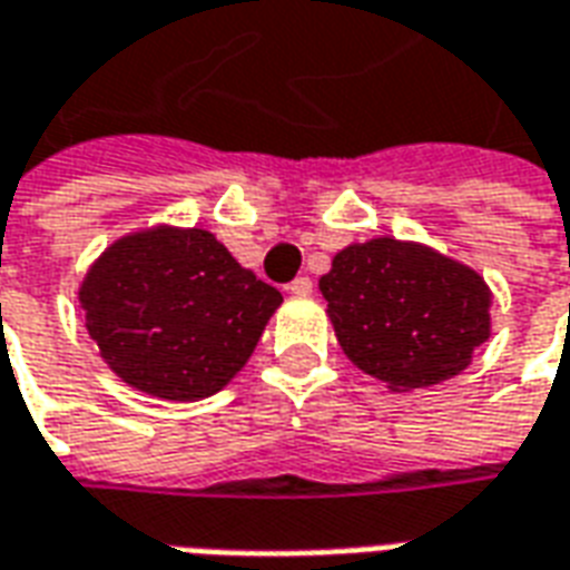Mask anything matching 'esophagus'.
Masks as SVG:
<instances>
[{
  "mask_svg": "<svg viewBox=\"0 0 570 570\" xmlns=\"http://www.w3.org/2000/svg\"><path fill=\"white\" fill-rule=\"evenodd\" d=\"M286 289H289L293 296H311V293H314V281H311V277H296Z\"/></svg>",
  "mask_w": 570,
  "mask_h": 570,
  "instance_id": "1",
  "label": "esophagus"
}]
</instances>
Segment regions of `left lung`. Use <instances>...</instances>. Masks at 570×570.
<instances>
[{
    "label": "left lung",
    "instance_id": "obj_1",
    "mask_svg": "<svg viewBox=\"0 0 570 570\" xmlns=\"http://www.w3.org/2000/svg\"><path fill=\"white\" fill-rule=\"evenodd\" d=\"M321 293L347 360L394 394L461 375L491 335L485 277L419 240L347 244Z\"/></svg>",
    "mask_w": 570,
    "mask_h": 570
}]
</instances>
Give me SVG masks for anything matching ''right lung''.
Here are the masks:
<instances>
[{"mask_svg": "<svg viewBox=\"0 0 570 570\" xmlns=\"http://www.w3.org/2000/svg\"><path fill=\"white\" fill-rule=\"evenodd\" d=\"M281 302L200 225L128 232L79 284L85 330L106 366L170 403L219 394L247 366Z\"/></svg>", "mask_w": 570, "mask_h": 570, "instance_id": "obj_1", "label": "right lung"}]
</instances>
